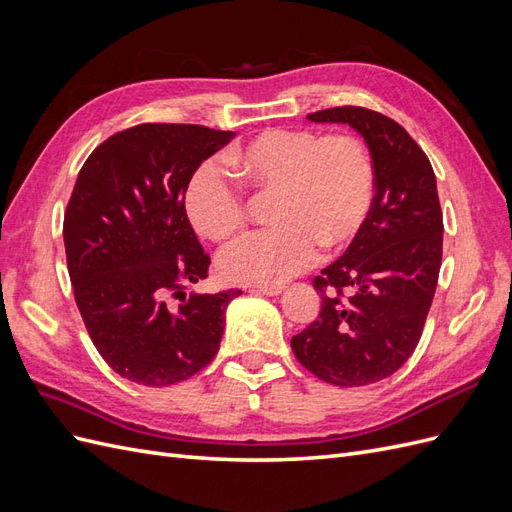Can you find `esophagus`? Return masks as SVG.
<instances>
[{"label":"esophagus","instance_id":"esophagus-1","mask_svg":"<svg viewBox=\"0 0 512 512\" xmlns=\"http://www.w3.org/2000/svg\"><path fill=\"white\" fill-rule=\"evenodd\" d=\"M254 290L260 292V294H267V297H277V294H282L284 286H280V284H258V286H254Z\"/></svg>","mask_w":512,"mask_h":512}]
</instances>
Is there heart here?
<instances>
[{
    "mask_svg": "<svg viewBox=\"0 0 512 512\" xmlns=\"http://www.w3.org/2000/svg\"><path fill=\"white\" fill-rule=\"evenodd\" d=\"M245 185L269 203L271 228L241 237L218 258L224 280L282 284L307 269L320 245L339 250L361 235L374 207L376 173L365 145L348 134L271 128L230 153ZM185 213L211 241L235 237L247 220L243 192L207 162L185 188Z\"/></svg>",
    "mask_w": 512,
    "mask_h": 512,
    "instance_id": "b5f03b06",
    "label": "heart"
}]
</instances>
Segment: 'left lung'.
<instances>
[{
  "label": "left lung",
  "instance_id": "8db88e82",
  "mask_svg": "<svg viewBox=\"0 0 512 512\" xmlns=\"http://www.w3.org/2000/svg\"><path fill=\"white\" fill-rule=\"evenodd\" d=\"M307 119L348 123L365 138L376 194L361 235L316 275L320 314L290 346L324 382L374 384L410 359L436 294L444 232L436 175L414 138L382 113L335 106Z\"/></svg>",
  "mask_w": 512,
  "mask_h": 512
}]
</instances>
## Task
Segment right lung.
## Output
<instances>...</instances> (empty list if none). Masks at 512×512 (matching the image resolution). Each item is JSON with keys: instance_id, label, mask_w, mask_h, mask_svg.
<instances>
[{"instance_id": "right-lung-1", "label": "right lung", "mask_w": 512, "mask_h": 512, "mask_svg": "<svg viewBox=\"0 0 512 512\" xmlns=\"http://www.w3.org/2000/svg\"><path fill=\"white\" fill-rule=\"evenodd\" d=\"M232 138L192 123H141L106 138L76 177L64 215L70 282L91 342L121 378L177 384L220 350L226 307L241 290L185 294L211 258L183 198L198 166Z\"/></svg>"}]
</instances>
